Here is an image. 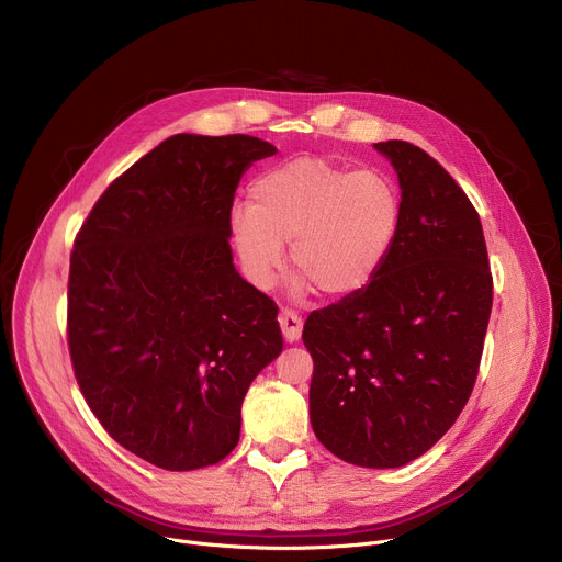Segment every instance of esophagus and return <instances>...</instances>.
Wrapping results in <instances>:
<instances>
[{
    "mask_svg": "<svg viewBox=\"0 0 562 562\" xmlns=\"http://www.w3.org/2000/svg\"><path fill=\"white\" fill-rule=\"evenodd\" d=\"M278 323H280V328H282V337L289 344L301 339V335H303V318L296 312L289 310V307H282L280 314H278Z\"/></svg>",
    "mask_w": 562,
    "mask_h": 562,
    "instance_id": "34e87169",
    "label": "esophagus"
}]
</instances>
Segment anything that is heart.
Returning a JSON list of instances; mask_svg holds the SVG:
<instances>
[{"label":"heart","mask_w":562,"mask_h":562,"mask_svg":"<svg viewBox=\"0 0 562 562\" xmlns=\"http://www.w3.org/2000/svg\"><path fill=\"white\" fill-rule=\"evenodd\" d=\"M248 195L250 206L232 214V239L261 289L276 282L291 244L301 284L323 299L352 296L382 271L401 232L403 195L380 168L296 157L255 177Z\"/></svg>","instance_id":"1"}]
</instances>
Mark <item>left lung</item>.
Instances as JSON below:
<instances>
[{
  "mask_svg": "<svg viewBox=\"0 0 562 562\" xmlns=\"http://www.w3.org/2000/svg\"><path fill=\"white\" fill-rule=\"evenodd\" d=\"M403 221L382 271L307 316L310 419L337 458L371 469L424 456L467 405L492 312L483 225L453 177L407 140L375 143Z\"/></svg>",
  "mask_w": 562,
  "mask_h": 562,
  "instance_id": "left-lung-1",
  "label": "left lung"
}]
</instances>
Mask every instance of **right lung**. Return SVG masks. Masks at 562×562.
I'll list each match as a JSON object with an SVG mask.
<instances>
[{
    "label": "right lung",
    "instance_id": "obj_1",
    "mask_svg": "<svg viewBox=\"0 0 562 562\" xmlns=\"http://www.w3.org/2000/svg\"><path fill=\"white\" fill-rule=\"evenodd\" d=\"M276 147L175 134L106 187L75 236L68 348L102 428L155 467L221 462L241 403L282 350L278 305L232 263L244 170Z\"/></svg>",
    "mask_w": 562,
    "mask_h": 562
}]
</instances>
